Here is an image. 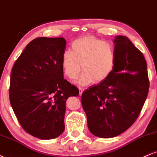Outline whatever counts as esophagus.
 <instances>
[{
	"label": "esophagus",
	"instance_id": "obj_1",
	"mask_svg": "<svg viewBox=\"0 0 157 157\" xmlns=\"http://www.w3.org/2000/svg\"><path fill=\"white\" fill-rule=\"evenodd\" d=\"M79 91H80V95H81L82 94V92L84 91V89H82V88H80V89H79Z\"/></svg>",
	"mask_w": 157,
	"mask_h": 157
}]
</instances>
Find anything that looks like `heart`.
<instances>
[{"mask_svg": "<svg viewBox=\"0 0 157 157\" xmlns=\"http://www.w3.org/2000/svg\"><path fill=\"white\" fill-rule=\"evenodd\" d=\"M114 46L109 42L91 36L81 37L71 44V52L65 51L61 63L65 75L71 80L78 78L80 86H86L94 82H101L113 73L116 64Z\"/></svg>", "mask_w": 157, "mask_h": 157, "instance_id": "obj_1", "label": "heart"}]
</instances>
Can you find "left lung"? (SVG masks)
I'll return each mask as SVG.
<instances>
[{"label": "left lung", "mask_w": 157, "mask_h": 157, "mask_svg": "<svg viewBox=\"0 0 157 157\" xmlns=\"http://www.w3.org/2000/svg\"><path fill=\"white\" fill-rule=\"evenodd\" d=\"M116 64L109 78L82 93L90 132L100 138L121 134L136 121L149 89L143 55L125 36L113 40Z\"/></svg>", "instance_id": "1"}]
</instances>
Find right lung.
<instances>
[{
	"label": "right lung",
	"instance_id": "obj_1",
	"mask_svg": "<svg viewBox=\"0 0 157 157\" xmlns=\"http://www.w3.org/2000/svg\"><path fill=\"white\" fill-rule=\"evenodd\" d=\"M66 45L63 37L34 39L12 69V109L25 131L41 140L63 134L66 100L79 94L76 86L63 78L61 58Z\"/></svg>",
	"mask_w": 157,
	"mask_h": 157
}]
</instances>
